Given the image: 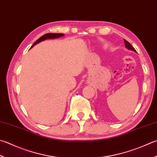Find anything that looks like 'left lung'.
Segmentation results:
<instances>
[{"label":"left lung","mask_w":157,"mask_h":157,"mask_svg":"<svg viewBox=\"0 0 157 157\" xmlns=\"http://www.w3.org/2000/svg\"><path fill=\"white\" fill-rule=\"evenodd\" d=\"M124 40V43H125V46L127 48H128V49H130V50H131V51H135V52H136V51H135V49L133 48V46H132L131 44H130L128 41H126V40Z\"/></svg>","instance_id":"8db88e82"}]
</instances>
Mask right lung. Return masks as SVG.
I'll return each instance as SVG.
<instances>
[{"label":"right lung","instance_id":"obj_1","mask_svg":"<svg viewBox=\"0 0 157 157\" xmlns=\"http://www.w3.org/2000/svg\"><path fill=\"white\" fill-rule=\"evenodd\" d=\"M63 33H46L45 35H42V37H40L39 39L36 41V42L33 44L32 46L31 47V48H32V47H33L35 45H36L37 44L40 43V42H42V41H44L46 39H55V38H59L61 36H63Z\"/></svg>","mask_w":157,"mask_h":157}]
</instances>
